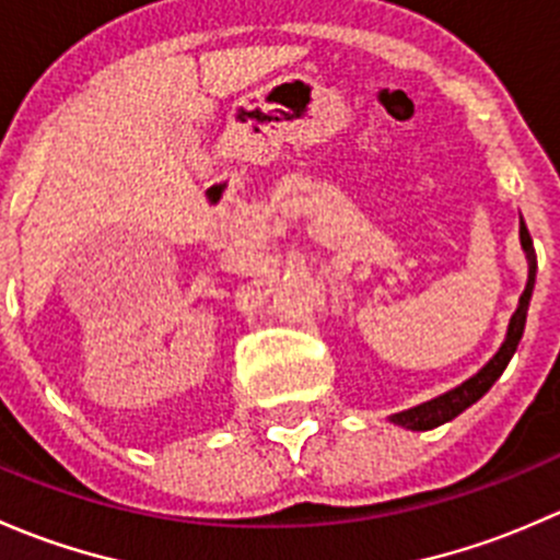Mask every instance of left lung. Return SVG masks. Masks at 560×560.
Masks as SVG:
<instances>
[{"label":"left lung","mask_w":560,"mask_h":560,"mask_svg":"<svg viewBox=\"0 0 560 560\" xmlns=\"http://www.w3.org/2000/svg\"><path fill=\"white\" fill-rule=\"evenodd\" d=\"M521 244L525 248V257H528V284H525L523 295H521V306L517 312L512 314L510 322V330H506V341L501 343V349L495 352V358L479 371L477 376H471L468 382H463L460 387L450 389V393L439 395V398L428 400V404L415 406V409H406L400 415H393V422L400 428H409V431H431V428L442 425V422H450L453 417L460 415L463 409L474 404V400L482 398L493 382L504 374L506 363L512 360L515 354L517 343H521L523 330H525V314H528V301H530V292H534V279H536V252H534V241H530L528 228L523 224L521 219Z\"/></svg>","instance_id":"1"}]
</instances>
